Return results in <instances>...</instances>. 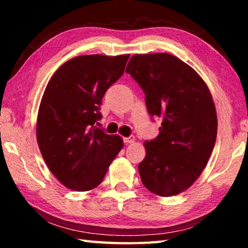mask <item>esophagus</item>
<instances>
[{"mask_svg": "<svg viewBox=\"0 0 248 248\" xmlns=\"http://www.w3.org/2000/svg\"><path fill=\"white\" fill-rule=\"evenodd\" d=\"M124 141L125 144L133 143V142H134V137L133 136H129L127 138H124Z\"/></svg>", "mask_w": 248, "mask_h": 248, "instance_id": "esophagus-1", "label": "esophagus"}]
</instances>
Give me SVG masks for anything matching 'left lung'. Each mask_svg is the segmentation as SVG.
<instances>
[{
	"instance_id": "obj_1",
	"label": "left lung",
	"mask_w": 248,
	"mask_h": 248,
	"mask_svg": "<svg viewBox=\"0 0 248 248\" xmlns=\"http://www.w3.org/2000/svg\"><path fill=\"white\" fill-rule=\"evenodd\" d=\"M125 72L143 90L149 114L162 120L158 136L144 142L142 183L155 195H178L202 173L215 148L212 96L200 75L170 53L136 54Z\"/></svg>"
}]
</instances>
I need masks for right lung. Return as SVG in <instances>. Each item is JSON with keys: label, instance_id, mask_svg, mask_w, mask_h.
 Instances as JSON below:
<instances>
[{"label": "right lung", "instance_id": "1", "mask_svg": "<svg viewBox=\"0 0 248 248\" xmlns=\"http://www.w3.org/2000/svg\"><path fill=\"white\" fill-rule=\"evenodd\" d=\"M129 54L79 56L50 78L37 118V142L46 164L61 184L78 191L103 182L123 139L95 124L106 91L124 72Z\"/></svg>", "mask_w": 248, "mask_h": 248}]
</instances>
